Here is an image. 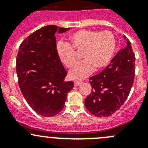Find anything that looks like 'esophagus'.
Returning a JSON list of instances; mask_svg holds the SVG:
<instances>
[{
  "label": "esophagus",
  "mask_w": 148,
  "mask_h": 148,
  "mask_svg": "<svg viewBox=\"0 0 148 148\" xmlns=\"http://www.w3.org/2000/svg\"><path fill=\"white\" fill-rule=\"evenodd\" d=\"M82 83H83L81 81H74V85H75L76 86H79V85H81Z\"/></svg>",
  "instance_id": "1"
}]
</instances>
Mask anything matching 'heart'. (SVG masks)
Instances as JSON below:
<instances>
[{
	"label": "heart",
	"mask_w": 148,
	"mask_h": 148,
	"mask_svg": "<svg viewBox=\"0 0 148 148\" xmlns=\"http://www.w3.org/2000/svg\"><path fill=\"white\" fill-rule=\"evenodd\" d=\"M70 44L59 41L56 51L61 62L68 68L77 62V53H82L84 60L77 64L69 76L73 79L85 78L93 71L105 68L111 61L115 50L114 36L110 31L82 29L71 34Z\"/></svg>",
	"instance_id": "obj_1"
}]
</instances>
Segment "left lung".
Masks as SVG:
<instances>
[{"mask_svg":"<svg viewBox=\"0 0 148 148\" xmlns=\"http://www.w3.org/2000/svg\"><path fill=\"white\" fill-rule=\"evenodd\" d=\"M125 39H126V37ZM99 74L89 78L92 88L84 100L88 111L98 117L114 114L127 98L134 82L135 56L130 41Z\"/></svg>","mask_w":148,"mask_h":148,"instance_id":"left-lung-1","label":"left lung"}]
</instances>
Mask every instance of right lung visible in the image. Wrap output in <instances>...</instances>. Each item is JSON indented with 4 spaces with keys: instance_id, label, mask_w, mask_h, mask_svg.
I'll return each mask as SVG.
<instances>
[{
    "instance_id": "right-lung-1",
    "label": "right lung",
    "mask_w": 148,
    "mask_h": 148,
    "mask_svg": "<svg viewBox=\"0 0 148 148\" xmlns=\"http://www.w3.org/2000/svg\"><path fill=\"white\" fill-rule=\"evenodd\" d=\"M69 28L44 26L29 35L19 46L16 73L22 95L30 107L44 117H53L64 107L74 87L64 82L66 71L58 56L55 34Z\"/></svg>"
}]
</instances>
